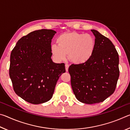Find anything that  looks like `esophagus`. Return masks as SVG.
<instances>
[{"label": "esophagus", "instance_id": "obj_1", "mask_svg": "<svg viewBox=\"0 0 130 130\" xmlns=\"http://www.w3.org/2000/svg\"><path fill=\"white\" fill-rule=\"evenodd\" d=\"M69 65L68 64H66L65 65V69H66V71L68 72V69H69Z\"/></svg>", "mask_w": 130, "mask_h": 130}]
</instances>
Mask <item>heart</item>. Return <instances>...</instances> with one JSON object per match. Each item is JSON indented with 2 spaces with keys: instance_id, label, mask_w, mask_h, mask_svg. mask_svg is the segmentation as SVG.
<instances>
[{
  "instance_id": "heart-1",
  "label": "heart",
  "mask_w": 130,
  "mask_h": 130,
  "mask_svg": "<svg viewBox=\"0 0 130 130\" xmlns=\"http://www.w3.org/2000/svg\"><path fill=\"white\" fill-rule=\"evenodd\" d=\"M58 46L53 45L51 52L57 61L64 60L68 54L69 60L75 63L88 61L93 55L95 39L91 35L76 31L65 32L57 39Z\"/></svg>"
}]
</instances>
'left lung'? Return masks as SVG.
Masks as SVG:
<instances>
[{"instance_id": "1", "label": "left lung", "mask_w": 130, "mask_h": 130, "mask_svg": "<svg viewBox=\"0 0 130 130\" xmlns=\"http://www.w3.org/2000/svg\"><path fill=\"white\" fill-rule=\"evenodd\" d=\"M95 47L87 62L68 69L77 99L85 104L103 102L115 91L119 77V54L112 42L95 30Z\"/></svg>"}]
</instances>
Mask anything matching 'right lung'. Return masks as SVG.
<instances>
[{
  "label": "right lung",
  "instance_id": "add662e5",
  "mask_svg": "<svg viewBox=\"0 0 130 130\" xmlns=\"http://www.w3.org/2000/svg\"><path fill=\"white\" fill-rule=\"evenodd\" d=\"M56 31L42 29L17 42L10 56L9 74L18 96L33 104L51 99L59 77L65 72L63 63L51 58V42Z\"/></svg>",
  "mask_w": 130,
  "mask_h": 130
}]
</instances>
